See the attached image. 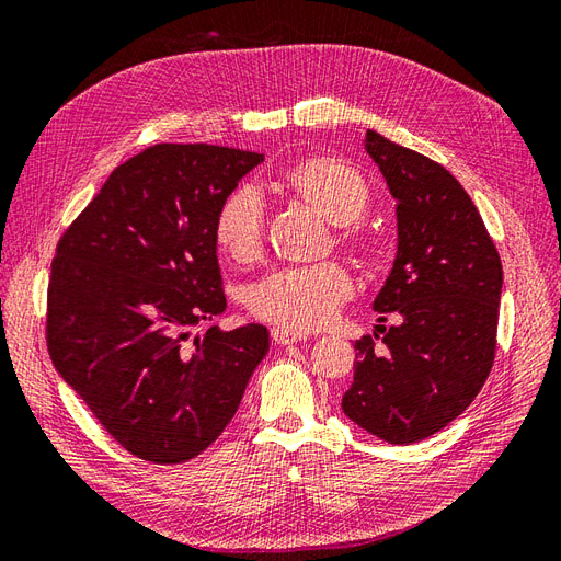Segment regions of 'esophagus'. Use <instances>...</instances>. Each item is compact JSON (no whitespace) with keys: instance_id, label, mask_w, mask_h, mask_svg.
I'll return each mask as SVG.
<instances>
[{"instance_id":"1","label":"esophagus","mask_w":561,"mask_h":561,"mask_svg":"<svg viewBox=\"0 0 561 561\" xmlns=\"http://www.w3.org/2000/svg\"><path fill=\"white\" fill-rule=\"evenodd\" d=\"M271 339L283 346V344H297V342H301V339H307V334L295 332V330H285V328H274L271 330Z\"/></svg>"}]
</instances>
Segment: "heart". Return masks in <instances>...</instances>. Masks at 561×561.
<instances>
[{
    "mask_svg": "<svg viewBox=\"0 0 561 561\" xmlns=\"http://www.w3.org/2000/svg\"><path fill=\"white\" fill-rule=\"evenodd\" d=\"M274 190L301 203L325 222L334 225V243L360 264L379 262V243L358 222L369 208V184L358 168L328 157L311 154L287 165L274 180ZM264 210L250 186H236L219 203L215 215V243L227 257L248 264L262 252ZM353 283L339 264L280 268L252 285L250 311L278 328L307 332L328 322L351 297Z\"/></svg>",
    "mask_w": 561,
    "mask_h": 561,
    "instance_id": "1",
    "label": "heart"
}]
</instances>
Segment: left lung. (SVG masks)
Wrapping results in <instances>:
<instances>
[{"instance_id":"left-lung-1","label":"left lung","mask_w":561,"mask_h":561,"mask_svg":"<svg viewBox=\"0 0 561 561\" xmlns=\"http://www.w3.org/2000/svg\"><path fill=\"white\" fill-rule=\"evenodd\" d=\"M396 198L398 250L371 309L398 325L355 342L344 414L390 445L443 431L480 393L496 351L503 268L472 198L445 165L365 133ZM379 320H386L381 316Z\"/></svg>"}]
</instances>
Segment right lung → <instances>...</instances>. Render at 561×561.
<instances>
[{"mask_svg":"<svg viewBox=\"0 0 561 561\" xmlns=\"http://www.w3.org/2000/svg\"><path fill=\"white\" fill-rule=\"evenodd\" d=\"M264 161L217 145H154L100 186L50 264L46 342L67 386L133 456L184 463L239 410L268 351L257 322L192 336L225 313L219 203Z\"/></svg>","mask_w":561,"mask_h":561,"instance_id":"right-lung-1","label":"right lung"}]
</instances>
